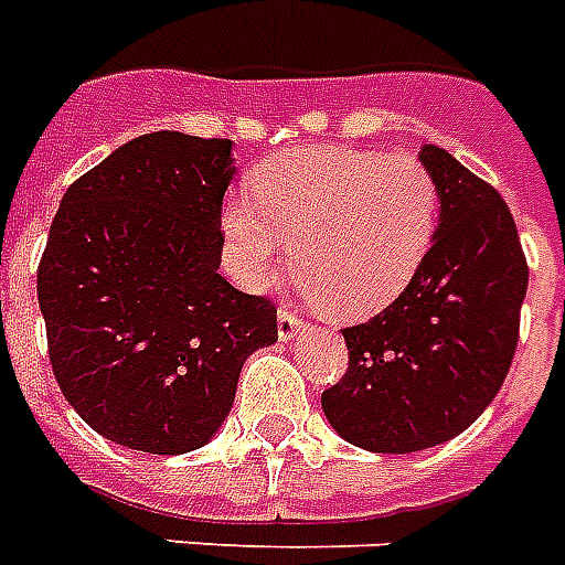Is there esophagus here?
<instances>
[{"mask_svg":"<svg viewBox=\"0 0 565 565\" xmlns=\"http://www.w3.org/2000/svg\"><path fill=\"white\" fill-rule=\"evenodd\" d=\"M308 331V322L299 317V313H292V310H281L278 313V337H281L284 343L287 340H296L299 334H305Z\"/></svg>","mask_w":565,"mask_h":565,"instance_id":"obj_1","label":"esophagus"}]
</instances>
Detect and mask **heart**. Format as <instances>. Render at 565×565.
<instances>
[{"label":"heart","mask_w":565,"mask_h":565,"mask_svg":"<svg viewBox=\"0 0 565 565\" xmlns=\"http://www.w3.org/2000/svg\"><path fill=\"white\" fill-rule=\"evenodd\" d=\"M255 199L222 211L234 273L260 287L287 257L310 299L372 317L407 287L437 231L439 190L413 154L305 146L260 163Z\"/></svg>","instance_id":"heart-1"}]
</instances>
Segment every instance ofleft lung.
Here are the masks:
<instances>
[{"label": "left lung", "mask_w": 565, "mask_h": 565, "mask_svg": "<svg viewBox=\"0 0 565 565\" xmlns=\"http://www.w3.org/2000/svg\"><path fill=\"white\" fill-rule=\"evenodd\" d=\"M439 222L398 299L343 328L349 370L322 393L331 428L375 455L448 443L504 384L519 343L527 264L510 207L446 149L419 152Z\"/></svg>", "instance_id": "8db88e82"}]
</instances>
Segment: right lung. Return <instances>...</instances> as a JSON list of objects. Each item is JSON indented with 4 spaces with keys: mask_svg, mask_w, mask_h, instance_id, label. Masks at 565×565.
<instances>
[{
    "mask_svg": "<svg viewBox=\"0 0 565 565\" xmlns=\"http://www.w3.org/2000/svg\"><path fill=\"white\" fill-rule=\"evenodd\" d=\"M231 140L154 131L119 146L61 199L38 269L52 372L117 446L184 455L228 416L275 305L220 275Z\"/></svg>",
    "mask_w": 565,
    "mask_h": 565,
    "instance_id": "obj_1",
    "label": "right lung"
}]
</instances>
